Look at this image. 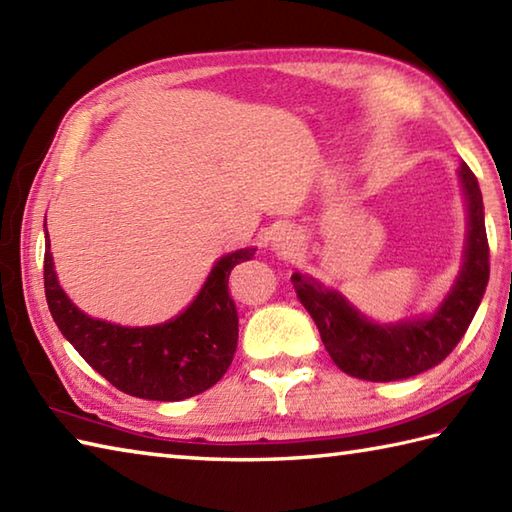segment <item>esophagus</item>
I'll return each mask as SVG.
<instances>
[{
    "mask_svg": "<svg viewBox=\"0 0 512 512\" xmlns=\"http://www.w3.org/2000/svg\"><path fill=\"white\" fill-rule=\"evenodd\" d=\"M299 244H301L299 235L292 231V228H288V226H279L277 231L273 233V237H270V248H273L275 253H279V255L295 253V250L299 248Z\"/></svg>",
    "mask_w": 512,
    "mask_h": 512,
    "instance_id": "esophagus-1",
    "label": "esophagus"
}]
</instances>
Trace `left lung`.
<instances>
[{
  "label": "left lung",
  "mask_w": 512,
  "mask_h": 512,
  "mask_svg": "<svg viewBox=\"0 0 512 512\" xmlns=\"http://www.w3.org/2000/svg\"><path fill=\"white\" fill-rule=\"evenodd\" d=\"M458 173L469 209L464 262L449 295L429 317L378 325L367 321L341 292L325 288L314 277L292 275L297 297L317 323L325 350L345 374L372 383L418 376L442 363L469 330L486 292L491 264L480 184L466 162Z\"/></svg>",
  "instance_id": "obj_1"
}]
</instances>
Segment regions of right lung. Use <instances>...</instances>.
Listing matches in <instances>:
<instances>
[{
  "instance_id": "right-lung-1",
  "label": "right lung",
  "mask_w": 512,
  "mask_h": 512,
  "mask_svg": "<svg viewBox=\"0 0 512 512\" xmlns=\"http://www.w3.org/2000/svg\"><path fill=\"white\" fill-rule=\"evenodd\" d=\"M253 255L255 248H239L217 259L187 310L147 328H123L76 308L54 273L48 231L43 286L54 323L90 367L129 396L176 402L213 387L233 363L239 319L228 277Z\"/></svg>"
}]
</instances>
